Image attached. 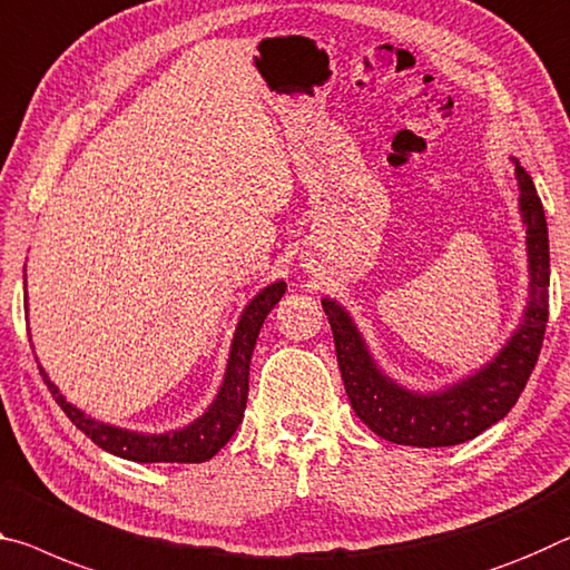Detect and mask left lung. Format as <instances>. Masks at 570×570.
I'll list each match as a JSON object with an SVG mask.
<instances>
[{
    "instance_id": "left-lung-1",
    "label": "left lung",
    "mask_w": 570,
    "mask_h": 570,
    "mask_svg": "<svg viewBox=\"0 0 570 570\" xmlns=\"http://www.w3.org/2000/svg\"><path fill=\"white\" fill-rule=\"evenodd\" d=\"M510 159L520 189V220L525 228L528 299L518 327L484 365L433 391L403 385L377 363L345 306L332 296L322 299L352 409L370 431L391 444L433 449L480 436L510 413L538 363L548 322V223L532 177L518 157Z\"/></svg>"
}]
</instances>
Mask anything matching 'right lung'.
<instances>
[{"label": "right lung", "mask_w": 570, "mask_h": 570, "mask_svg": "<svg viewBox=\"0 0 570 570\" xmlns=\"http://www.w3.org/2000/svg\"><path fill=\"white\" fill-rule=\"evenodd\" d=\"M27 271V268H24ZM286 292L284 278H276L268 286L261 288L258 294H253L248 304L243 306L236 332L230 340L228 363H225V373L218 393H215L213 403L197 415L195 421L185 423L179 429H169L161 433H147V431H134L124 426H114L101 419H94L86 411H80L78 405L70 403L66 395L60 393V387L50 381V375L45 373L38 355L40 373L48 383L52 399L76 426L94 441L96 446L114 456L129 459V462L139 464H155V462H169V464H200L213 459L218 451L228 444L233 433L238 431L243 413H246L248 401V370L253 347H256L258 332L264 327L271 309L282 302ZM24 312H27V274H24Z\"/></svg>", "instance_id": "add662e5"}]
</instances>
